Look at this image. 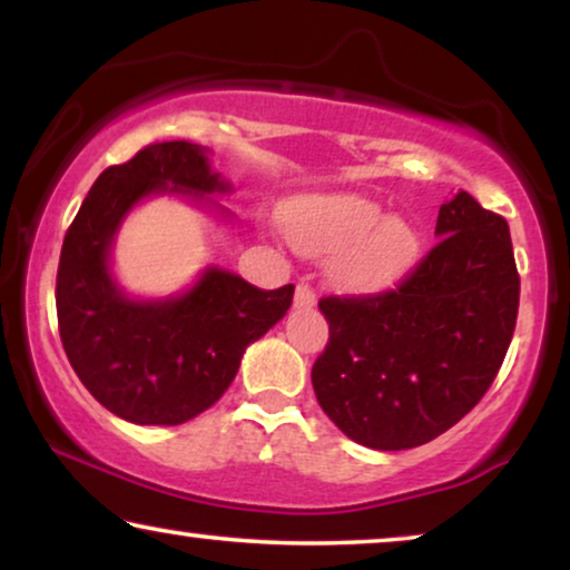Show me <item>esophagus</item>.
Returning a JSON list of instances; mask_svg holds the SVG:
<instances>
[{"label":"esophagus","mask_w":570,"mask_h":570,"mask_svg":"<svg viewBox=\"0 0 570 570\" xmlns=\"http://www.w3.org/2000/svg\"><path fill=\"white\" fill-rule=\"evenodd\" d=\"M316 306V293L308 283H301L295 287V308H311Z\"/></svg>","instance_id":"esophagus-1"}]
</instances>
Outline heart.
<instances>
[{
    "mask_svg": "<svg viewBox=\"0 0 570 570\" xmlns=\"http://www.w3.org/2000/svg\"><path fill=\"white\" fill-rule=\"evenodd\" d=\"M287 233L306 254L334 259V277L350 291H384L417 262L420 230L404 217H386L384 207L363 194H318L287 213Z\"/></svg>",
    "mask_w": 570,
    "mask_h": 570,
    "instance_id": "1",
    "label": "heart"
}]
</instances>
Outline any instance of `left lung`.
Wrapping results in <instances>:
<instances>
[{"mask_svg": "<svg viewBox=\"0 0 570 570\" xmlns=\"http://www.w3.org/2000/svg\"><path fill=\"white\" fill-rule=\"evenodd\" d=\"M435 244L392 291L326 295L316 400L347 439L402 451L433 441L501 371L519 314L509 223L472 194L441 205Z\"/></svg>", "mask_w": 570, "mask_h": 570, "instance_id": "left-lung-1", "label": "left lung"}]
</instances>
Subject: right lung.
<instances>
[{"instance_id": "right-lung-1", "label": "right lung", "mask_w": 570, "mask_h": 570, "mask_svg": "<svg viewBox=\"0 0 570 570\" xmlns=\"http://www.w3.org/2000/svg\"><path fill=\"white\" fill-rule=\"evenodd\" d=\"M228 191L207 150L186 139L155 142L106 168L61 244L59 337L85 389L137 425H181L213 407L236 379L240 355L293 303V285L262 291L225 269H207L189 293L131 301L108 272L124 215L147 194Z\"/></svg>"}]
</instances>
